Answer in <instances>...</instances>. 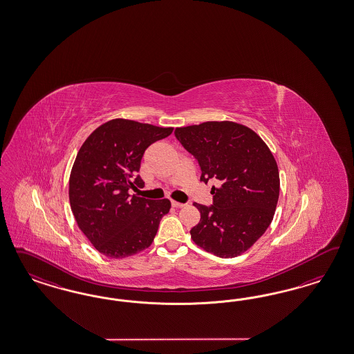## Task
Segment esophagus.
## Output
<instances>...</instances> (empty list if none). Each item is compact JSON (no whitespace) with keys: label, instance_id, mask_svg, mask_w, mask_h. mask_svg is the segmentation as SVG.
I'll list each match as a JSON object with an SVG mask.
<instances>
[{"label":"esophagus","instance_id":"1","mask_svg":"<svg viewBox=\"0 0 354 354\" xmlns=\"http://www.w3.org/2000/svg\"><path fill=\"white\" fill-rule=\"evenodd\" d=\"M172 207H183V206H185V205L182 204V203H176V201H171Z\"/></svg>","mask_w":354,"mask_h":354}]
</instances>
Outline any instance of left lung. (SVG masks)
Returning <instances> with one entry per match:
<instances>
[{"instance_id": "obj_1", "label": "left lung", "mask_w": 354, "mask_h": 354, "mask_svg": "<svg viewBox=\"0 0 354 354\" xmlns=\"http://www.w3.org/2000/svg\"><path fill=\"white\" fill-rule=\"evenodd\" d=\"M175 138L212 187L213 205L196 204L201 219L193 241L221 258L237 257L265 234L279 198L278 165L254 131L234 122H206L175 129Z\"/></svg>"}]
</instances>
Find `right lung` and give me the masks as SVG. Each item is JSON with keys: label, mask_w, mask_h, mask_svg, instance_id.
I'll return each instance as SVG.
<instances>
[{"label": "right lung", "mask_w": 354, "mask_h": 354, "mask_svg": "<svg viewBox=\"0 0 354 354\" xmlns=\"http://www.w3.org/2000/svg\"><path fill=\"white\" fill-rule=\"evenodd\" d=\"M172 129L113 119L95 129L76 156L70 175V205L76 223L100 253L133 256L150 247L169 200L129 194L144 187L140 163L148 147Z\"/></svg>", "instance_id": "obj_1"}]
</instances>
